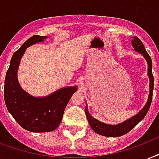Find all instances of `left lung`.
Returning a JSON list of instances; mask_svg holds the SVG:
<instances>
[{
  "label": "left lung",
  "instance_id": "1",
  "mask_svg": "<svg viewBox=\"0 0 159 159\" xmlns=\"http://www.w3.org/2000/svg\"><path fill=\"white\" fill-rule=\"evenodd\" d=\"M131 44L134 48V50H136L140 54H142L143 57L148 62V75L150 79V83H149V93L148 99V102L145 104V106L143 107V109L140 111L138 114H136V116L133 117L128 119L125 121L120 123L118 125H109L103 123V122L98 120L97 119L93 118V116L89 114L88 106H86L85 114L87 116V119L89 120V123L93 130H94L97 134H99L101 136H109V137H116V136H123L125 134L128 133L130 130H132L136 125L138 124L142 119L145 117L148 111L150 105H151L152 99V91H153V85H154V80H153V76L152 72V59L149 56V55L147 52L145 47L143 45V43L137 37H133V39L131 41Z\"/></svg>",
  "mask_w": 159,
  "mask_h": 159
}]
</instances>
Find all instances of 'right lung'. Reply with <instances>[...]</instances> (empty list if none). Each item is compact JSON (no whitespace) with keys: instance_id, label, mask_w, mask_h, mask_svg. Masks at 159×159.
<instances>
[{"instance_id":"right-lung-1","label":"right lung","mask_w":159,"mask_h":159,"mask_svg":"<svg viewBox=\"0 0 159 159\" xmlns=\"http://www.w3.org/2000/svg\"><path fill=\"white\" fill-rule=\"evenodd\" d=\"M47 36L34 35L24 42L11 59L5 78L4 98L8 111L23 129L31 132L52 131L61 121L65 109L76 86L58 89L43 98L34 97L23 90L17 80L20 61L28 47L43 42Z\"/></svg>"}]
</instances>
